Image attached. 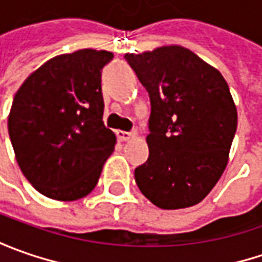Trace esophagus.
Listing matches in <instances>:
<instances>
[{
	"instance_id": "obj_1",
	"label": "esophagus",
	"mask_w": 262,
	"mask_h": 262,
	"mask_svg": "<svg viewBox=\"0 0 262 262\" xmlns=\"http://www.w3.org/2000/svg\"><path fill=\"white\" fill-rule=\"evenodd\" d=\"M116 136H118V138H119L121 141H129V140L134 137V134H133V133H126V131H118Z\"/></svg>"
}]
</instances>
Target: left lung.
Returning a JSON list of instances; mask_svg holds the SVG:
<instances>
[{
  "instance_id": "8db88e82",
  "label": "left lung",
  "mask_w": 262,
  "mask_h": 262,
  "mask_svg": "<svg viewBox=\"0 0 262 262\" xmlns=\"http://www.w3.org/2000/svg\"><path fill=\"white\" fill-rule=\"evenodd\" d=\"M125 59L150 96L148 159L136 167L143 195L163 210L198 204L223 175L237 112L226 80L184 46Z\"/></svg>"
}]
</instances>
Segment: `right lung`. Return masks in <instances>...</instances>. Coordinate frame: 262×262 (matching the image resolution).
Here are the masks:
<instances>
[{"label":"right lung","instance_id":"right-lung-1","mask_svg":"<svg viewBox=\"0 0 262 262\" xmlns=\"http://www.w3.org/2000/svg\"><path fill=\"white\" fill-rule=\"evenodd\" d=\"M112 58L96 49L51 58L15 93L8 115L15 160L48 198L74 201L90 194L115 148L102 95V70Z\"/></svg>","mask_w":262,"mask_h":262}]
</instances>
